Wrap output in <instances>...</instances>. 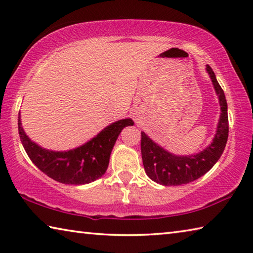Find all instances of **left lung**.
<instances>
[{
  "label": "left lung",
  "mask_w": 253,
  "mask_h": 253,
  "mask_svg": "<svg viewBox=\"0 0 253 253\" xmlns=\"http://www.w3.org/2000/svg\"><path fill=\"white\" fill-rule=\"evenodd\" d=\"M207 72L211 78L220 104V119L214 138L209 146L192 155H175L156 144L142 131V157L145 172L152 181L165 186L187 184L203 176L219 161L223 153L229 136L228 104L221 85L216 80L212 68L207 65Z\"/></svg>",
  "instance_id": "left-lung-1"
}]
</instances>
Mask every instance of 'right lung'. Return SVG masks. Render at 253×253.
Returning a JSON list of instances; mask_svg holds the SVG:
<instances>
[{
	"label": "right lung",
	"mask_w": 253,
	"mask_h": 253,
	"mask_svg": "<svg viewBox=\"0 0 253 253\" xmlns=\"http://www.w3.org/2000/svg\"><path fill=\"white\" fill-rule=\"evenodd\" d=\"M130 118L117 121L79 147L65 152L50 151L29 138L19 114V135L30 160L38 169L54 181L83 185L96 181L106 173L111 151L124 128L132 126Z\"/></svg>",
	"instance_id": "add662e5"
}]
</instances>
